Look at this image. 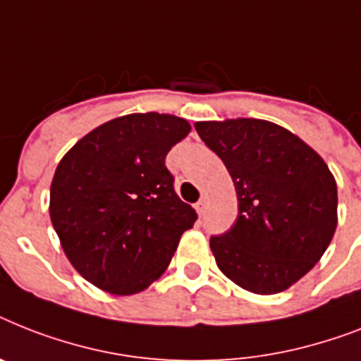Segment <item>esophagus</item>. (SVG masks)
<instances>
[{"label":"esophagus","mask_w":361,"mask_h":361,"mask_svg":"<svg viewBox=\"0 0 361 361\" xmlns=\"http://www.w3.org/2000/svg\"><path fill=\"white\" fill-rule=\"evenodd\" d=\"M206 207H207L206 198H200V200L196 202V211H198V215H200V216L206 213Z\"/></svg>","instance_id":"obj_1"}]
</instances>
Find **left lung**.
Masks as SVG:
<instances>
[{"instance_id": "8db88e82", "label": "left lung", "mask_w": 361, "mask_h": 361, "mask_svg": "<svg viewBox=\"0 0 361 361\" xmlns=\"http://www.w3.org/2000/svg\"><path fill=\"white\" fill-rule=\"evenodd\" d=\"M226 165L237 221L209 239L216 265L257 295L280 293L313 269L338 226V187L323 157L282 126L257 118L196 122Z\"/></svg>"}]
</instances>
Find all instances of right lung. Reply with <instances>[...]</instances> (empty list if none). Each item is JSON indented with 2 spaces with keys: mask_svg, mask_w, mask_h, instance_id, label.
I'll list each match as a JSON object with an SVG mask.
<instances>
[{
  "mask_svg": "<svg viewBox=\"0 0 361 361\" xmlns=\"http://www.w3.org/2000/svg\"><path fill=\"white\" fill-rule=\"evenodd\" d=\"M187 120L135 113L78 140L57 165L49 216L75 271L113 295H133L166 271L196 211L180 200L165 157Z\"/></svg>",
  "mask_w": 361,
  "mask_h": 361,
  "instance_id": "right-lung-1",
  "label": "right lung"
}]
</instances>
